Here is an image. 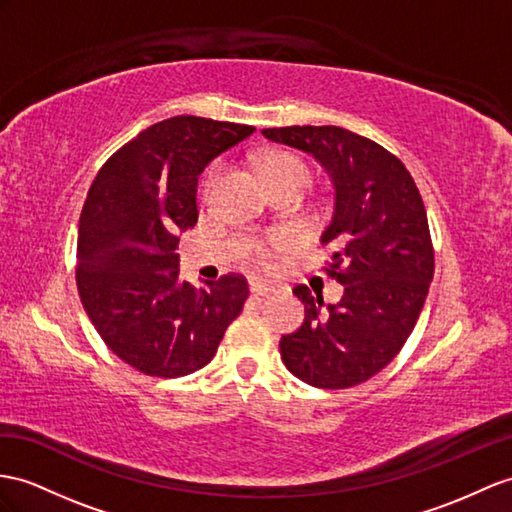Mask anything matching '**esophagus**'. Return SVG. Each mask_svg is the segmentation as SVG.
<instances>
[{"mask_svg": "<svg viewBox=\"0 0 512 512\" xmlns=\"http://www.w3.org/2000/svg\"><path fill=\"white\" fill-rule=\"evenodd\" d=\"M273 291H276V286H271L267 282H260V280L249 282V293H252V295H269Z\"/></svg>", "mask_w": 512, "mask_h": 512, "instance_id": "1", "label": "esophagus"}]
</instances>
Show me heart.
I'll use <instances>...</instances> for the list:
<instances>
[{
	"mask_svg": "<svg viewBox=\"0 0 512 512\" xmlns=\"http://www.w3.org/2000/svg\"><path fill=\"white\" fill-rule=\"evenodd\" d=\"M260 173H263V178L271 191L282 189V186H299V189H302L310 176L306 162L289 152L267 154L260 160ZM286 243H289L286 236H271V239L252 243L249 252H252V258L258 265L269 267L273 265V260H276V249L284 247Z\"/></svg>",
	"mask_w": 512,
	"mask_h": 512,
	"instance_id": "heart-1",
	"label": "heart"
}]
</instances>
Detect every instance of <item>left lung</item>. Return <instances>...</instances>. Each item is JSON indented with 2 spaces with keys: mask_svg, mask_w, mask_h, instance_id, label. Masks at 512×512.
<instances>
[{
  "mask_svg": "<svg viewBox=\"0 0 512 512\" xmlns=\"http://www.w3.org/2000/svg\"><path fill=\"white\" fill-rule=\"evenodd\" d=\"M269 141L313 156L330 173L334 213L321 243L328 276L343 284L336 304L293 289L304 323L280 339L286 369L317 389H347L376 376L402 350L434 276L426 208L400 158L336 126L263 130Z\"/></svg>",
  "mask_w": 512,
  "mask_h": 512,
  "instance_id": "8db88e82",
  "label": "left lung"
}]
</instances>
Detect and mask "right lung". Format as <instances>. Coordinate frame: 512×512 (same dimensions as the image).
Instances as JSON below:
<instances>
[{
    "mask_svg": "<svg viewBox=\"0 0 512 512\" xmlns=\"http://www.w3.org/2000/svg\"><path fill=\"white\" fill-rule=\"evenodd\" d=\"M252 126L193 115L154 123L108 158L80 215L78 291L104 343L147 376L208 365L249 295L243 276L180 280L178 232L197 223V178Z\"/></svg>",
    "mask_w": 512,
    "mask_h": 512,
    "instance_id": "add662e5",
    "label": "right lung"
}]
</instances>
